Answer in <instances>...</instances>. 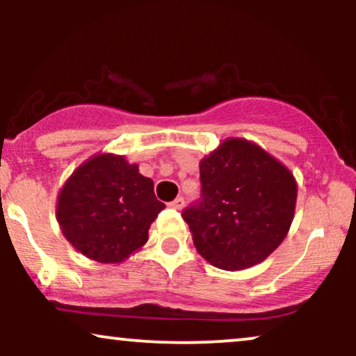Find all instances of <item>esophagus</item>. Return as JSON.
Here are the masks:
<instances>
[{
    "label": "esophagus",
    "instance_id": "34e87169",
    "mask_svg": "<svg viewBox=\"0 0 356 356\" xmlns=\"http://www.w3.org/2000/svg\"><path fill=\"white\" fill-rule=\"evenodd\" d=\"M169 207H172V209H175V211H181L184 207V199L182 197L174 199L172 202H169Z\"/></svg>",
    "mask_w": 356,
    "mask_h": 356
}]
</instances>
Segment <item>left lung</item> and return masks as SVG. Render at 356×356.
I'll return each instance as SVG.
<instances>
[{"label":"left lung","mask_w":356,"mask_h":356,"mask_svg":"<svg viewBox=\"0 0 356 356\" xmlns=\"http://www.w3.org/2000/svg\"><path fill=\"white\" fill-rule=\"evenodd\" d=\"M199 167L202 199L182 212L197 252L224 271L263 263L291 227L295 175L254 142L236 137Z\"/></svg>","instance_id":"left-lung-1"}]
</instances>
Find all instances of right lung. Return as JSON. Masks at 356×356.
I'll use <instances>...</instances> for the list:
<instances>
[{"instance_id":"right-lung-1","label":"right lung","mask_w":356,"mask_h":356,"mask_svg":"<svg viewBox=\"0 0 356 356\" xmlns=\"http://www.w3.org/2000/svg\"><path fill=\"white\" fill-rule=\"evenodd\" d=\"M152 179L124 155L97 154L76 167L60 189L56 220L68 243L88 259L118 264L149 239L164 209Z\"/></svg>"}]
</instances>
